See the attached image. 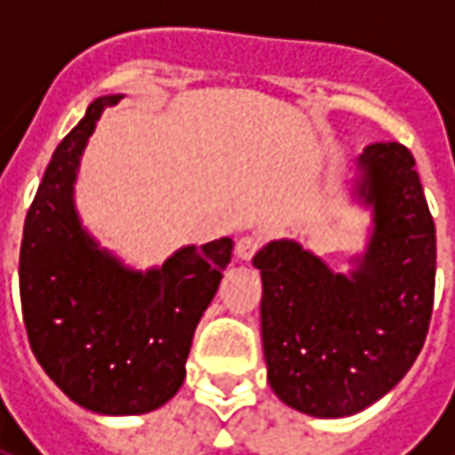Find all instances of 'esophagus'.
<instances>
[{
	"label": "esophagus",
	"mask_w": 455,
	"mask_h": 455,
	"mask_svg": "<svg viewBox=\"0 0 455 455\" xmlns=\"http://www.w3.org/2000/svg\"><path fill=\"white\" fill-rule=\"evenodd\" d=\"M260 248V238L256 236H241L236 241V258L238 260H251Z\"/></svg>",
	"instance_id": "1"
}]
</instances>
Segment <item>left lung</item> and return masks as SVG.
Masks as SVG:
<instances>
[{
    "label": "left lung",
    "instance_id": "left-lung-1",
    "mask_svg": "<svg viewBox=\"0 0 455 455\" xmlns=\"http://www.w3.org/2000/svg\"><path fill=\"white\" fill-rule=\"evenodd\" d=\"M351 195L371 212L351 273H334L292 238L253 258L267 382L287 407L322 419L363 411L407 375L434 307L436 228L410 150L365 146Z\"/></svg>",
    "mask_w": 455,
    "mask_h": 455
}]
</instances>
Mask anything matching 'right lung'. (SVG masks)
<instances>
[{
    "label": "right lung",
    "instance_id": "right-lung-1",
    "mask_svg": "<svg viewBox=\"0 0 455 455\" xmlns=\"http://www.w3.org/2000/svg\"><path fill=\"white\" fill-rule=\"evenodd\" d=\"M119 100H94L55 148L26 214L19 258L31 351L70 400L107 417L146 414L175 397L234 248L224 236L136 270L83 227L75 207L80 158L102 112Z\"/></svg>",
    "mask_w": 455,
    "mask_h": 455
}]
</instances>
